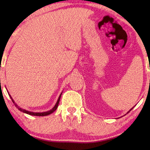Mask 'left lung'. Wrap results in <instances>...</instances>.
<instances>
[{"label": "left lung", "instance_id": "8db88e82", "mask_svg": "<svg viewBox=\"0 0 150 150\" xmlns=\"http://www.w3.org/2000/svg\"><path fill=\"white\" fill-rule=\"evenodd\" d=\"M133 108H134V107H133ZM131 108V109H130V110H129V111H128V112H130V110H132V108Z\"/></svg>", "mask_w": 150, "mask_h": 150}]
</instances>
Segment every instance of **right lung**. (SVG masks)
I'll list each match as a JSON object with an SVG mask.
<instances>
[{
  "mask_svg": "<svg viewBox=\"0 0 150 150\" xmlns=\"http://www.w3.org/2000/svg\"><path fill=\"white\" fill-rule=\"evenodd\" d=\"M62 93H61V95H59V98H58V100H57V101L56 104H55V105L54 106V107H53V108H52V109H51L50 110H48V111H47V112H30V111H28V110H24V109H22V108H20L19 106H18L16 103H15L14 100L13 99H12V98L11 97V96L10 95V94H8V95H9V96H10V97H11V98L12 101V102H13V103L14 104L15 106H16V107L18 109V110H19L20 111H21V112H23L24 113H26V114H28V115H32V116H47V115H50V114H52V113L54 112L55 110H56V109L57 108L58 105H59V100H60L61 96H62Z\"/></svg>",
  "mask_w": 150,
  "mask_h": 150,
  "instance_id": "right-lung-1",
  "label": "right lung"
}]
</instances>
